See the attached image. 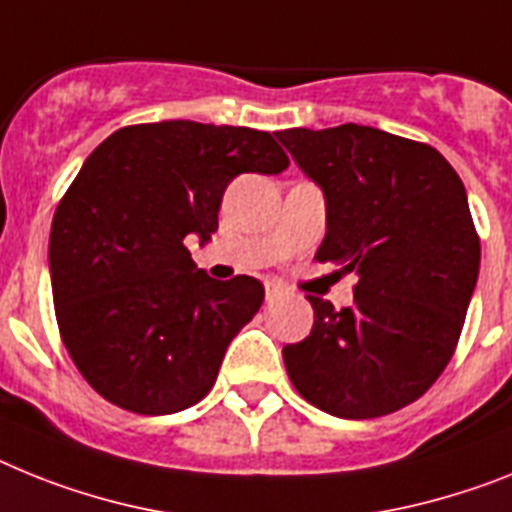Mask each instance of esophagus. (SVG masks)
I'll use <instances>...</instances> for the list:
<instances>
[{
    "label": "esophagus",
    "instance_id": "1",
    "mask_svg": "<svg viewBox=\"0 0 512 512\" xmlns=\"http://www.w3.org/2000/svg\"><path fill=\"white\" fill-rule=\"evenodd\" d=\"M283 294H286L283 286H278V283H265V299H268V302H276Z\"/></svg>",
    "mask_w": 512,
    "mask_h": 512
}]
</instances>
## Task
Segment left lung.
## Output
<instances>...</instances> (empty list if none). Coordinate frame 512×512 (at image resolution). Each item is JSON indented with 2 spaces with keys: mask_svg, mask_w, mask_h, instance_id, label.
Returning a JSON list of instances; mask_svg holds the SVG:
<instances>
[{
  "mask_svg": "<svg viewBox=\"0 0 512 512\" xmlns=\"http://www.w3.org/2000/svg\"><path fill=\"white\" fill-rule=\"evenodd\" d=\"M325 195L315 260L354 270V304L309 296L315 325L283 346L304 401L341 419L414 403L448 367L479 278V234L466 187L432 145L341 124L278 132Z\"/></svg>",
  "mask_w": 512,
  "mask_h": 512,
  "instance_id": "left-lung-1",
  "label": "left lung"
}]
</instances>
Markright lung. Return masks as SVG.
Segmentation results:
<instances>
[{"mask_svg":"<svg viewBox=\"0 0 512 512\" xmlns=\"http://www.w3.org/2000/svg\"><path fill=\"white\" fill-rule=\"evenodd\" d=\"M286 166L270 132L187 119L122 127L85 158L51 221L49 268L62 341L98 395L161 416L210 393L265 289L208 278L184 239L208 242L234 176Z\"/></svg>","mask_w":512,"mask_h":512,"instance_id":"right-lung-1","label":"right lung"}]
</instances>
